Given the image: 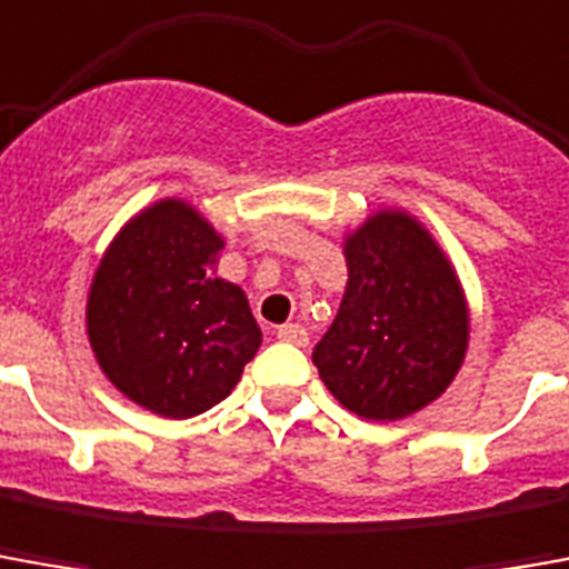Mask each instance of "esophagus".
Wrapping results in <instances>:
<instances>
[{"mask_svg": "<svg viewBox=\"0 0 569 569\" xmlns=\"http://www.w3.org/2000/svg\"><path fill=\"white\" fill-rule=\"evenodd\" d=\"M277 339L289 341V345H298V348H305V345H308V332H305V326L283 323V326H277Z\"/></svg>", "mask_w": 569, "mask_h": 569, "instance_id": "1", "label": "esophagus"}]
</instances>
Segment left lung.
<instances>
[{"label":"left lung","instance_id":"1","mask_svg":"<svg viewBox=\"0 0 569 569\" xmlns=\"http://www.w3.org/2000/svg\"><path fill=\"white\" fill-rule=\"evenodd\" d=\"M348 286L313 348L341 407L395 422L443 395L468 351V301L452 261L419 218L379 209L345 237Z\"/></svg>","mask_w":569,"mask_h":569}]
</instances>
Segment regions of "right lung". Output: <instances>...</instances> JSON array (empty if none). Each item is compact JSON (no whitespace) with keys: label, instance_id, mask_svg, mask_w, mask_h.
I'll list each match as a JSON object with an SVG mask.
<instances>
[{"label":"right lung","instance_id":"right-lung-1","mask_svg":"<svg viewBox=\"0 0 569 569\" xmlns=\"http://www.w3.org/2000/svg\"><path fill=\"white\" fill-rule=\"evenodd\" d=\"M221 249V233L169 197L119 230L91 277L86 332L98 367L166 419L221 403L261 345L246 292L216 273Z\"/></svg>","mask_w":569,"mask_h":569}]
</instances>
